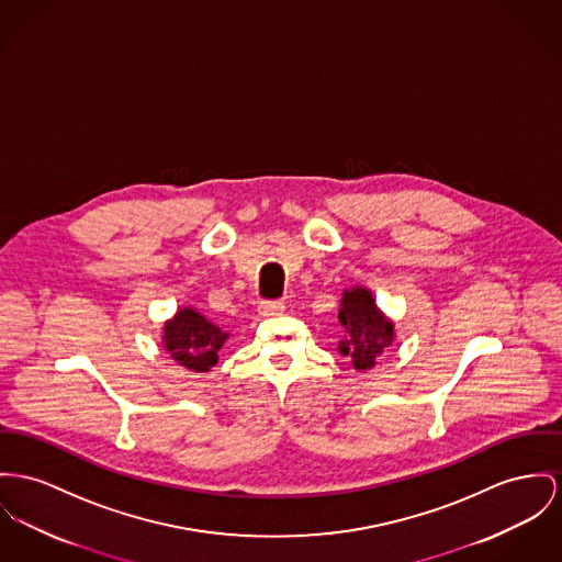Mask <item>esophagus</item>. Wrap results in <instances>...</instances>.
Segmentation results:
<instances>
[{
    "label": "esophagus",
    "instance_id": "1",
    "mask_svg": "<svg viewBox=\"0 0 562 562\" xmlns=\"http://www.w3.org/2000/svg\"><path fill=\"white\" fill-rule=\"evenodd\" d=\"M283 308H285V304L281 300H262L260 306H258V311H260V315H263V317L281 315Z\"/></svg>",
    "mask_w": 562,
    "mask_h": 562
}]
</instances>
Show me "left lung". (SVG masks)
<instances>
[{
    "label": "left lung",
    "mask_w": 562,
    "mask_h": 562,
    "mask_svg": "<svg viewBox=\"0 0 562 562\" xmlns=\"http://www.w3.org/2000/svg\"><path fill=\"white\" fill-rule=\"evenodd\" d=\"M338 322L345 328V338L338 342V351L347 356L358 371L373 369L374 362L392 345L394 328L379 308L373 296L364 288L345 292L340 300Z\"/></svg>",
    "instance_id": "8db88e82"
}]
</instances>
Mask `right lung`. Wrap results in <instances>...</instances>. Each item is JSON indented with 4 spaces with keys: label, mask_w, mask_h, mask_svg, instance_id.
I'll list each match as a JSON object with an SVG mask.
<instances>
[{
    "label": "right lung",
    "mask_w": 562,
    "mask_h": 562,
    "mask_svg": "<svg viewBox=\"0 0 562 562\" xmlns=\"http://www.w3.org/2000/svg\"><path fill=\"white\" fill-rule=\"evenodd\" d=\"M227 335L215 324L206 322L193 308H181L179 315L166 324L164 345L170 356L189 371L204 373L217 362Z\"/></svg>",
    "instance_id": "obj_1"
}]
</instances>
